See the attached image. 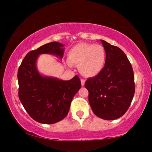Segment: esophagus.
Instances as JSON below:
<instances>
[{"label": "esophagus", "instance_id": "34e87169", "mask_svg": "<svg viewBox=\"0 0 152 152\" xmlns=\"http://www.w3.org/2000/svg\"><path fill=\"white\" fill-rule=\"evenodd\" d=\"M85 82H86V80H84V79H82L81 80V84H82V86H84V84H85Z\"/></svg>", "mask_w": 152, "mask_h": 152}]
</instances>
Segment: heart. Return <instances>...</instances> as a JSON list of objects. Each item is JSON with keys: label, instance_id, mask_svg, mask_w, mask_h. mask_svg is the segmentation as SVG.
I'll use <instances>...</instances> for the list:
<instances>
[{"label": "heart", "instance_id": "1", "mask_svg": "<svg viewBox=\"0 0 152 152\" xmlns=\"http://www.w3.org/2000/svg\"><path fill=\"white\" fill-rule=\"evenodd\" d=\"M68 65H78L79 71L86 77L100 73L107 61V53L102 45L81 43L70 48L68 53Z\"/></svg>", "mask_w": 152, "mask_h": 152}]
</instances>
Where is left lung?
Segmentation results:
<instances>
[{
    "label": "left lung",
    "mask_w": 152,
    "mask_h": 152,
    "mask_svg": "<svg viewBox=\"0 0 152 152\" xmlns=\"http://www.w3.org/2000/svg\"><path fill=\"white\" fill-rule=\"evenodd\" d=\"M107 61L100 73L86 81L88 101L97 117L113 120L124 115L135 93L134 75L127 57L120 48L101 40Z\"/></svg>",
    "instance_id": "8db88e82"
}]
</instances>
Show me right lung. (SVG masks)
<instances>
[{
	"label": "right lung",
	"mask_w": 152,
	"mask_h": 152,
	"mask_svg": "<svg viewBox=\"0 0 152 152\" xmlns=\"http://www.w3.org/2000/svg\"><path fill=\"white\" fill-rule=\"evenodd\" d=\"M61 43L50 42L27 54L18 70V97L29 115L43 124H54L68 115L71 101L81 86L77 75L69 81L41 76L36 67L41 54L63 57Z\"/></svg>",
	"instance_id": "add662e5"
}]
</instances>
